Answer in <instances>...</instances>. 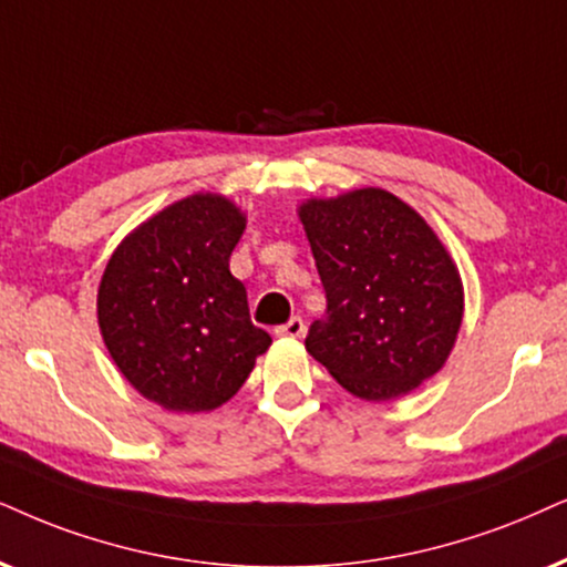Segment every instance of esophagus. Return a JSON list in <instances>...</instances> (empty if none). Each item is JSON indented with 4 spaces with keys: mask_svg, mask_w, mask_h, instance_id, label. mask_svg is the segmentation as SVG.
I'll return each mask as SVG.
<instances>
[{
    "mask_svg": "<svg viewBox=\"0 0 567 567\" xmlns=\"http://www.w3.org/2000/svg\"><path fill=\"white\" fill-rule=\"evenodd\" d=\"M275 332H277L279 337H290V340H298V337L306 334V324H303V319H300V317H292V319L288 321V324L277 327Z\"/></svg>",
    "mask_w": 567,
    "mask_h": 567,
    "instance_id": "34e87169",
    "label": "esophagus"
}]
</instances>
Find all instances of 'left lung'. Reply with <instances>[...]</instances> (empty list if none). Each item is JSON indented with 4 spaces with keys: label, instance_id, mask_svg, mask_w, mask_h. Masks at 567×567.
Returning <instances> with one entry per match:
<instances>
[{
    "label": "left lung",
    "instance_id": "left-lung-1",
    "mask_svg": "<svg viewBox=\"0 0 567 567\" xmlns=\"http://www.w3.org/2000/svg\"><path fill=\"white\" fill-rule=\"evenodd\" d=\"M327 292L306 350L350 395L384 403L434 377L463 324V279L429 221L395 193L355 188L298 206Z\"/></svg>",
    "mask_w": 567,
    "mask_h": 567
}]
</instances>
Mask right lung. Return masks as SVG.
Returning <instances> with one entry per match:
<instances>
[{
  "label": "right lung",
  "mask_w": 567,
  "mask_h": 567,
  "mask_svg": "<svg viewBox=\"0 0 567 567\" xmlns=\"http://www.w3.org/2000/svg\"><path fill=\"white\" fill-rule=\"evenodd\" d=\"M243 230L235 200L193 193L141 221L106 261L96 296L104 346L135 392L164 411L225 405L271 346L230 275Z\"/></svg>",
  "instance_id": "obj_1"
}]
</instances>
